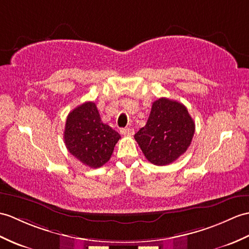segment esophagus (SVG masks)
Returning a JSON list of instances; mask_svg holds the SVG:
<instances>
[{"label":"esophagus","instance_id":"esophagus-1","mask_svg":"<svg viewBox=\"0 0 249 249\" xmlns=\"http://www.w3.org/2000/svg\"><path fill=\"white\" fill-rule=\"evenodd\" d=\"M121 134L123 136H132L135 134V130L131 127H125V128H121Z\"/></svg>","mask_w":249,"mask_h":249}]
</instances>
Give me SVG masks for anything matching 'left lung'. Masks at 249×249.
<instances>
[{"mask_svg":"<svg viewBox=\"0 0 249 249\" xmlns=\"http://www.w3.org/2000/svg\"><path fill=\"white\" fill-rule=\"evenodd\" d=\"M194 132V121L186 106L161 97L153 103L147 123L135 139L149 162L167 165L186 153Z\"/></svg>","mask_w":249,"mask_h":249,"instance_id":"obj_1","label":"left lung"}]
</instances>
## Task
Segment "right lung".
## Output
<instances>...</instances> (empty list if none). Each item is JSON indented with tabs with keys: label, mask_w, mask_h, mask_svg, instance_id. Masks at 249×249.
<instances>
[{
	"label": "right lung",
	"mask_w": 249,
	"mask_h": 249,
	"mask_svg": "<svg viewBox=\"0 0 249 249\" xmlns=\"http://www.w3.org/2000/svg\"><path fill=\"white\" fill-rule=\"evenodd\" d=\"M121 136L104 124L95 103L86 102L69 113L63 139L75 158L90 167L108 162Z\"/></svg>",
	"instance_id": "add662e5"
}]
</instances>
